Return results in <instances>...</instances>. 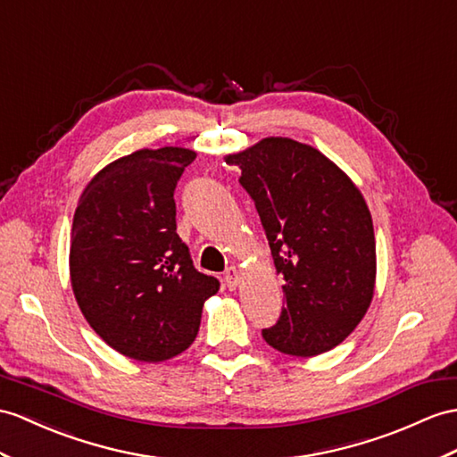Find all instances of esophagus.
<instances>
[{"instance_id": "obj_1", "label": "esophagus", "mask_w": 457, "mask_h": 457, "mask_svg": "<svg viewBox=\"0 0 457 457\" xmlns=\"http://www.w3.org/2000/svg\"><path fill=\"white\" fill-rule=\"evenodd\" d=\"M238 283H240L238 270H237V267H228V270L225 271V285L230 288V291H235Z\"/></svg>"}]
</instances>
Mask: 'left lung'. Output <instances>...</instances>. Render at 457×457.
I'll use <instances>...</instances> for the list:
<instances>
[{
    "mask_svg": "<svg viewBox=\"0 0 457 457\" xmlns=\"http://www.w3.org/2000/svg\"><path fill=\"white\" fill-rule=\"evenodd\" d=\"M258 209L285 306L262 331L273 349L314 357L349 336L370 306L376 240L359 187L310 145L265 137L228 154Z\"/></svg>",
    "mask_w": 457,
    "mask_h": 457,
    "instance_id": "left-lung-1",
    "label": "left lung"
}]
</instances>
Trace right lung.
Returning a JSON list of instances; mask_svg holds the SVG:
<instances>
[{"label":"right lung","mask_w":457,"mask_h":457,"mask_svg":"<svg viewBox=\"0 0 457 457\" xmlns=\"http://www.w3.org/2000/svg\"><path fill=\"white\" fill-rule=\"evenodd\" d=\"M195 153L141 149L104 166L75 209L70 275L77 304L118 353L161 362L194 343L219 291L176 232L174 190Z\"/></svg>","instance_id":"right-lung-1"}]
</instances>
